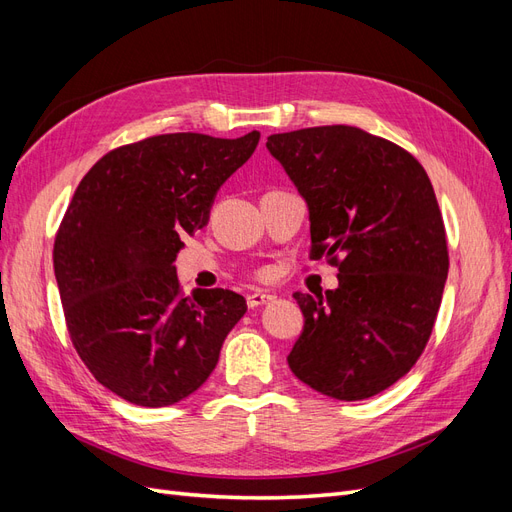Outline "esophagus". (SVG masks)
<instances>
[{
	"mask_svg": "<svg viewBox=\"0 0 512 512\" xmlns=\"http://www.w3.org/2000/svg\"><path fill=\"white\" fill-rule=\"evenodd\" d=\"M269 301H273V294H267V292H262V290H256L252 294H247V305H250V307H260V305H265Z\"/></svg>",
	"mask_w": 512,
	"mask_h": 512,
	"instance_id": "esophagus-1",
	"label": "esophagus"
}]
</instances>
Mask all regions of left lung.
<instances>
[{
    "instance_id": "left-lung-1",
    "label": "left lung",
    "mask_w": 512,
    "mask_h": 512,
    "mask_svg": "<svg viewBox=\"0 0 512 512\" xmlns=\"http://www.w3.org/2000/svg\"><path fill=\"white\" fill-rule=\"evenodd\" d=\"M267 149L307 203L309 258L339 269L335 290L294 292L305 324L288 365L322 395L374 397L418 361L440 309L448 250L431 181L354 126L271 134Z\"/></svg>"
}]
</instances>
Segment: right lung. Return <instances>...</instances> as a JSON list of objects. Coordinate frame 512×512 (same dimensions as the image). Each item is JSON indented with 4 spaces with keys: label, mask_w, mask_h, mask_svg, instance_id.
<instances>
[{
    "label": "right lung",
    "mask_w": 512,
    "mask_h": 512,
    "mask_svg": "<svg viewBox=\"0 0 512 512\" xmlns=\"http://www.w3.org/2000/svg\"><path fill=\"white\" fill-rule=\"evenodd\" d=\"M258 141L256 130L151 136L108 151L70 200L53 247L68 331L94 378L130 404L164 408L198 391L247 312L224 288L183 297L175 260Z\"/></svg>",
    "instance_id": "obj_1"
}]
</instances>
